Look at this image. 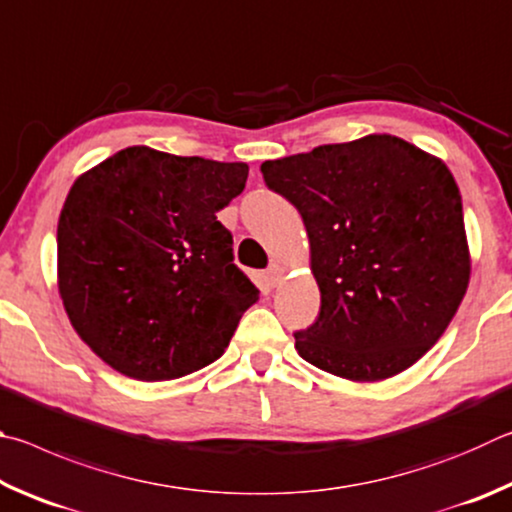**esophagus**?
Masks as SVG:
<instances>
[{
	"mask_svg": "<svg viewBox=\"0 0 512 512\" xmlns=\"http://www.w3.org/2000/svg\"><path fill=\"white\" fill-rule=\"evenodd\" d=\"M281 279H283V267L274 263L270 270H267V281H270L272 285H279Z\"/></svg>",
	"mask_w": 512,
	"mask_h": 512,
	"instance_id": "obj_1",
	"label": "esophagus"
}]
</instances>
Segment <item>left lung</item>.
<instances>
[{
    "label": "left lung",
    "instance_id": "1",
    "mask_svg": "<svg viewBox=\"0 0 512 512\" xmlns=\"http://www.w3.org/2000/svg\"><path fill=\"white\" fill-rule=\"evenodd\" d=\"M261 173L308 231L321 310L294 335L303 360L351 382H380L416 364L470 283L450 168L393 134H366L265 161Z\"/></svg>",
    "mask_w": 512,
    "mask_h": 512
}]
</instances>
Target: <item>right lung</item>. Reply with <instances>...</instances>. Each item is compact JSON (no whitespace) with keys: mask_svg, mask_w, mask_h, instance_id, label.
I'll list each match as a JSON object with an SVG mask.
<instances>
[{"mask_svg":"<svg viewBox=\"0 0 512 512\" xmlns=\"http://www.w3.org/2000/svg\"><path fill=\"white\" fill-rule=\"evenodd\" d=\"M249 166L119 150L80 175L58 220V292L78 337L128 378L218 360L258 290L218 220Z\"/></svg>","mask_w":512,"mask_h":512,"instance_id":"obj_1","label":"right lung"}]
</instances>
